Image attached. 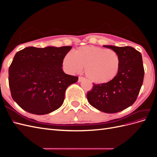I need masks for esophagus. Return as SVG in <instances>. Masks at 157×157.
Instances as JSON below:
<instances>
[{
  "mask_svg": "<svg viewBox=\"0 0 157 157\" xmlns=\"http://www.w3.org/2000/svg\"><path fill=\"white\" fill-rule=\"evenodd\" d=\"M83 80H84V78H83V77H78V82H80L81 81H82Z\"/></svg>",
  "mask_w": 157,
  "mask_h": 157,
  "instance_id": "esophagus-1",
  "label": "esophagus"
}]
</instances>
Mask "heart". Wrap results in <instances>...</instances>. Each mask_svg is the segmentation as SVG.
<instances>
[{
	"label": "heart",
	"mask_w": 157,
	"mask_h": 157,
	"mask_svg": "<svg viewBox=\"0 0 157 157\" xmlns=\"http://www.w3.org/2000/svg\"><path fill=\"white\" fill-rule=\"evenodd\" d=\"M63 65L71 73H78L84 67L86 77L94 84H106L114 80L120 69V58L116 52L94 46H85L69 52Z\"/></svg>",
	"instance_id": "b5f03b06"
}]
</instances>
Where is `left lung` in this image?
Wrapping results in <instances>:
<instances>
[{
    "mask_svg": "<svg viewBox=\"0 0 157 157\" xmlns=\"http://www.w3.org/2000/svg\"><path fill=\"white\" fill-rule=\"evenodd\" d=\"M116 52L120 58L117 77L106 84H95L87 94L89 103L106 113L120 112L136 100L144 77L142 56L131 46L103 45Z\"/></svg>",
    "mask_w": 157,
    "mask_h": 157,
    "instance_id": "obj_1",
    "label": "left lung"
}]
</instances>
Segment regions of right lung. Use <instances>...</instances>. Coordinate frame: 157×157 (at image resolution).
Segmentation results:
<instances>
[{"label": "right lung", "mask_w": 157, "mask_h": 157, "mask_svg": "<svg viewBox=\"0 0 157 157\" xmlns=\"http://www.w3.org/2000/svg\"><path fill=\"white\" fill-rule=\"evenodd\" d=\"M71 48L31 46L16 54L9 68V86L14 101L23 110L46 115L62 105L66 89L78 79L62 69L64 57Z\"/></svg>", "instance_id": "add662e5"}]
</instances>
